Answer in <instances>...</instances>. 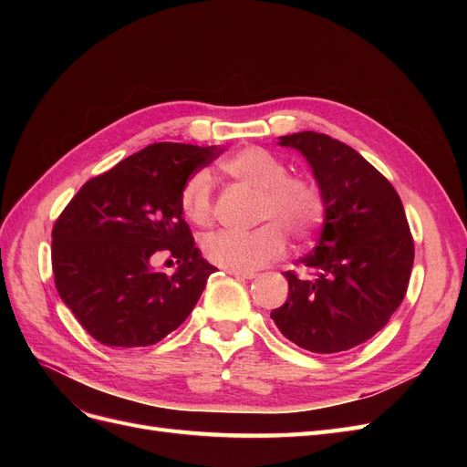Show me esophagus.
I'll use <instances>...</instances> for the list:
<instances>
[{
  "instance_id": "esophagus-1",
  "label": "esophagus",
  "mask_w": 467,
  "mask_h": 467,
  "mask_svg": "<svg viewBox=\"0 0 467 467\" xmlns=\"http://www.w3.org/2000/svg\"><path fill=\"white\" fill-rule=\"evenodd\" d=\"M228 275H232V276H235V278H247V280H251V278H255L257 276V273L255 271H235V268H228V271H225Z\"/></svg>"
}]
</instances>
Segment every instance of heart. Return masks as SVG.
<instances>
[{"label": "heart", "mask_w": 467, "mask_h": 467, "mask_svg": "<svg viewBox=\"0 0 467 467\" xmlns=\"http://www.w3.org/2000/svg\"><path fill=\"white\" fill-rule=\"evenodd\" d=\"M218 169L239 185L259 191L255 204L257 230L214 232L202 237V255L222 268L253 271L285 255L288 237L296 244L314 239L327 216V201L317 179L309 173H288L276 153L261 146L237 150ZM182 216L196 225L214 218L212 182L204 171L191 175L179 192Z\"/></svg>", "instance_id": "obj_1"}]
</instances>
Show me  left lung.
<instances>
[{
    "mask_svg": "<svg viewBox=\"0 0 467 467\" xmlns=\"http://www.w3.org/2000/svg\"><path fill=\"white\" fill-rule=\"evenodd\" d=\"M314 169L327 201L316 249L286 271L288 298L271 317L298 347L333 355L372 338L400 307L415 245L398 191L362 155L338 140L280 136Z\"/></svg>",
    "mask_w": 467,
    "mask_h": 467,
    "instance_id": "obj_1",
    "label": "left lung"
}]
</instances>
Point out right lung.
Returning a JSON list of instances; mask_svg holds the SVG:
<instances>
[{"mask_svg":"<svg viewBox=\"0 0 467 467\" xmlns=\"http://www.w3.org/2000/svg\"><path fill=\"white\" fill-rule=\"evenodd\" d=\"M220 153L218 146L150 144L89 179L56 220V290L95 341L155 345L192 312L216 266L194 247L179 192ZM161 252L180 265L171 277L150 268Z\"/></svg>","mask_w":467,"mask_h":467,"instance_id":"add662e5","label":"right lung"}]
</instances>
